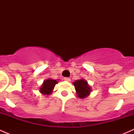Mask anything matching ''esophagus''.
<instances>
[{
	"instance_id": "esophagus-1",
	"label": "esophagus",
	"mask_w": 134,
	"mask_h": 134,
	"mask_svg": "<svg viewBox=\"0 0 134 134\" xmlns=\"http://www.w3.org/2000/svg\"><path fill=\"white\" fill-rule=\"evenodd\" d=\"M64 80L67 81V82H70L71 81V78H68V77H65V78H64Z\"/></svg>"
}]
</instances>
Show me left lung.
Returning a JSON list of instances; mask_svg holds the SVG:
<instances>
[{
  "instance_id": "left-lung-1",
  "label": "left lung",
  "mask_w": 134,
  "mask_h": 134,
  "mask_svg": "<svg viewBox=\"0 0 134 134\" xmlns=\"http://www.w3.org/2000/svg\"><path fill=\"white\" fill-rule=\"evenodd\" d=\"M73 85L75 86L76 92L78 98H85L90 95L91 92V87L89 86L87 81L84 79L77 80L76 81L73 82Z\"/></svg>"
}]
</instances>
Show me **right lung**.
I'll use <instances>...</instances> for the list:
<instances>
[{"label":"right lung","instance_id":"right-lung-1","mask_svg":"<svg viewBox=\"0 0 134 134\" xmlns=\"http://www.w3.org/2000/svg\"><path fill=\"white\" fill-rule=\"evenodd\" d=\"M58 81L56 80H53L49 78L44 80L43 84L40 89V93L44 95H49L52 93L56 83H58Z\"/></svg>","mask_w":134,"mask_h":134}]
</instances>
